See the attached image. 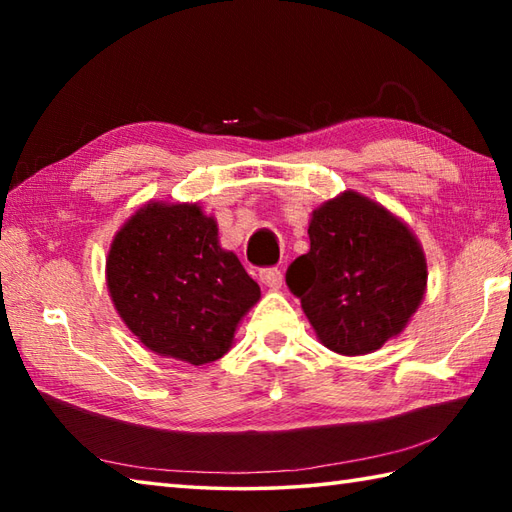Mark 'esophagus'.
I'll return each instance as SVG.
<instances>
[{
	"label": "esophagus",
	"mask_w": 512,
	"mask_h": 512,
	"mask_svg": "<svg viewBox=\"0 0 512 512\" xmlns=\"http://www.w3.org/2000/svg\"><path fill=\"white\" fill-rule=\"evenodd\" d=\"M259 279H262V284L268 286V288H281V284H284V275H281L279 268H262L259 270Z\"/></svg>",
	"instance_id": "esophagus-1"
}]
</instances>
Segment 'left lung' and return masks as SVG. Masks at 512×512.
Listing matches in <instances>:
<instances>
[{
    "label": "left lung",
    "instance_id": "left-lung-1",
    "mask_svg": "<svg viewBox=\"0 0 512 512\" xmlns=\"http://www.w3.org/2000/svg\"><path fill=\"white\" fill-rule=\"evenodd\" d=\"M310 250L286 284L325 347L369 354L405 328L427 286L418 239L383 206L354 191L312 213Z\"/></svg>",
    "mask_w": 512,
    "mask_h": 512
}]
</instances>
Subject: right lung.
Instances as JSON below:
<instances>
[{"instance_id": "add662e5", "label": "right lung", "mask_w": 512, "mask_h": 512, "mask_svg": "<svg viewBox=\"0 0 512 512\" xmlns=\"http://www.w3.org/2000/svg\"><path fill=\"white\" fill-rule=\"evenodd\" d=\"M114 306L151 352L191 365L222 358L259 299L237 255L198 204L151 202L116 233L107 257Z\"/></svg>"}]
</instances>
